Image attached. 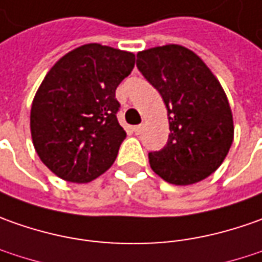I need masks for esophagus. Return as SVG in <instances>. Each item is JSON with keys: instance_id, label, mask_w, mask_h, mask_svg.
I'll return each mask as SVG.
<instances>
[{"instance_id": "obj_1", "label": "esophagus", "mask_w": 262, "mask_h": 262, "mask_svg": "<svg viewBox=\"0 0 262 262\" xmlns=\"http://www.w3.org/2000/svg\"><path fill=\"white\" fill-rule=\"evenodd\" d=\"M142 130H143V126H142V124H138V126H133V132H135L136 135H140V133H142Z\"/></svg>"}]
</instances>
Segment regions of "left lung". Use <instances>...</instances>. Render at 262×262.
Wrapping results in <instances>:
<instances>
[{
    "instance_id": "obj_1",
    "label": "left lung",
    "mask_w": 262,
    "mask_h": 262,
    "mask_svg": "<svg viewBox=\"0 0 262 262\" xmlns=\"http://www.w3.org/2000/svg\"><path fill=\"white\" fill-rule=\"evenodd\" d=\"M136 67L167 105L169 136L149 152L150 168L169 184L199 183L221 167L233 140V119L221 82L194 52L165 45L138 53Z\"/></svg>"
}]
</instances>
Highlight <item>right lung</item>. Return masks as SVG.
<instances>
[{"label":"right lung","mask_w":262,"mask_h":262,"mask_svg":"<svg viewBox=\"0 0 262 262\" xmlns=\"http://www.w3.org/2000/svg\"><path fill=\"white\" fill-rule=\"evenodd\" d=\"M135 67L130 52L90 43L52 67L34 95V149L53 174L90 183L113 165L126 132L117 122L116 88Z\"/></svg>","instance_id":"1"}]
</instances>
